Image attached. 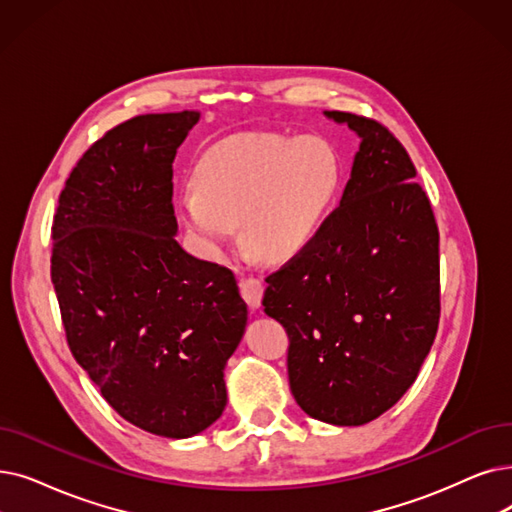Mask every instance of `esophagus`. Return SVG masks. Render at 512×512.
<instances>
[{
  "label": "esophagus",
  "instance_id": "esophagus-1",
  "mask_svg": "<svg viewBox=\"0 0 512 512\" xmlns=\"http://www.w3.org/2000/svg\"><path fill=\"white\" fill-rule=\"evenodd\" d=\"M238 286H240L242 299L247 301V305L251 309H257L261 305V299H263V284L257 278H242L238 282Z\"/></svg>",
  "mask_w": 512,
  "mask_h": 512
}]
</instances>
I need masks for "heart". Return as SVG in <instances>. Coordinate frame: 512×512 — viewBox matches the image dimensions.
<instances>
[{
    "label": "heart",
    "mask_w": 512,
    "mask_h": 512,
    "mask_svg": "<svg viewBox=\"0 0 512 512\" xmlns=\"http://www.w3.org/2000/svg\"><path fill=\"white\" fill-rule=\"evenodd\" d=\"M337 186V161L322 142L263 133L213 148L180 207L207 251L219 253L242 224L255 255L280 261L314 238Z\"/></svg>",
    "instance_id": "1"
}]
</instances>
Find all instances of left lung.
Masks as SVG:
<instances>
[{
  "instance_id": "1",
  "label": "left lung",
  "mask_w": 512,
  "mask_h": 512,
  "mask_svg": "<svg viewBox=\"0 0 512 512\" xmlns=\"http://www.w3.org/2000/svg\"><path fill=\"white\" fill-rule=\"evenodd\" d=\"M358 133L339 207L265 278L263 311L291 339L297 404L328 425L379 418L416 381L439 324V232L416 169L393 133L324 110Z\"/></svg>"
}]
</instances>
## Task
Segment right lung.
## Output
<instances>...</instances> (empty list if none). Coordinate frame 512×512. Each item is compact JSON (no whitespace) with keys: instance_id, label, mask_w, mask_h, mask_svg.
<instances>
[{"instance_id":"obj_1","label":"right lung","mask_w":512,"mask_h":512,"mask_svg":"<svg viewBox=\"0 0 512 512\" xmlns=\"http://www.w3.org/2000/svg\"><path fill=\"white\" fill-rule=\"evenodd\" d=\"M196 110L133 117L87 150L52 226L66 341L131 425L186 439L228 404L224 370L247 328L234 274L186 253L173 159Z\"/></svg>"}]
</instances>
